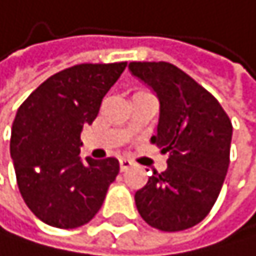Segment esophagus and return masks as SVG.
<instances>
[{
    "mask_svg": "<svg viewBox=\"0 0 256 256\" xmlns=\"http://www.w3.org/2000/svg\"><path fill=\"white\" fill-rule=\"evenodd\" d=\"M132 166V162L129 158H126V157H121L120 158V168H121V171H126L127 168H130Z\"/></svg>",
    "mask_w": 256,
    "mask_h": 256,
    "instance_id": "obj_1",
    "label": "esophagus"
}]
</instances>
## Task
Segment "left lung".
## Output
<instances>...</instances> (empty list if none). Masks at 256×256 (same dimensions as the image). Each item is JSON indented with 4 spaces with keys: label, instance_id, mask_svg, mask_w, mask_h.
I'll return each mask as SVG.
<instances>
[{
    "label": "left lung",
    "instance_id": "obj_1",
    "mask_svg": "<svg viewBox=\"0 0 256 256\" xmlns=\"http://www.w3.org/2000/svg\"><path fill=\"white\" fill-rule=\"evenodd\" d=\"M130 72L160 100L157 135L168 168L135 192L138 213L162 232L194 227L213 208L230 163L232 121L218 99L168 62H132Z\"/></svg>",
    "mask_w": 256,
    "mask_h": 256
}]
</instances>
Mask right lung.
<instances>
[{"mask_svg":"<svg viewBox=\"0 0 256 256\" xmlns=\"http://www.w3.org/2000/svg\"><path fill=\"white\" fill-rule=\"evenodd\" d=\"M127 64H80L56 72L20 106L10 157L29 210L44 224L76 228L94 218L120 172L113 157L82 160L80 132Z\"/></svg>","mask_w":256,"mask_h":256,"instance_id":"add662e5","label":"right lung"}]
</instances>
